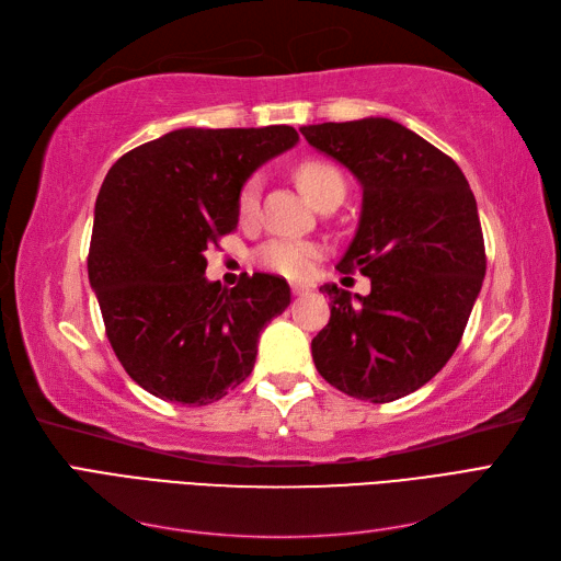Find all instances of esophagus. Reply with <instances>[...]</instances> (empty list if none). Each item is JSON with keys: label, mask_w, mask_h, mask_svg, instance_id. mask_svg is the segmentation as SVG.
Segmentation results:
<instances>
[{"label": "esophagus", "mask_w": 561, "mask_h": 561, "mask_svg": "<svg viewBox=\"0 0 561 561\" xmlns=\"http://www.w3.org/2000/svg\"><path fill=\"white\" fill-rule=\"evenodd\" d=\"M293 293L295 295H307V293H311V285H304V283H293Z\"/></svg>", "instance_id": "34e87169"}]
</instances>
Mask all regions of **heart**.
<instances>
[{
	"mask_svg": "<svg viewBox=\"0 0 561 561\" xmlns=\"http://www.w3.org/2000/svg\"><path fill=\"white\" fill-rule=\"evenodd\" d=\"M297 182L313 203H318L328 192L336 190V186H344V178L339 175L336 168L316 159L299 163ZM257 201H260V178H248L239 192V215L243 219H250L254 213H257ZM320 252L322 248L316 241L274 239L264 243L254 257H257L260 266L274 271V274H280L285 278H307L313 271Z\"/></svg>",
	"mask_w": 561,
	"mask_h": 561,
	"instance_id": "obj_1",
	"label": "heart"
}]
</instances>
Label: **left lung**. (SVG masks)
<instances>
[{
  "label": "left lung",
  "mask_w": 561,
  "mask_h": 561,
  "mask_svg": "<svg viewBox=\"0 0 561 561\" xmlns=\"http://www.w3.org/2000/svg\"><path fill=\"white\" fill-rule=\"evenodd\" d=\"M358 178V231L339 262L371 280L367 297L325 285L330 322L311 342L320 377L342 393L393 402L447 365L486 271L478 203L461 168L381 116L299 128Z\"/></svg>",
  "instance_id": "left-lung-1"
}]
</instances>
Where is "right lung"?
<instances>
[{"label":"right lung","mask_w":561,"mask_h":561,"mask_svg":"<svg viewBox=\"0 0 561 561\" xmlns=\"http://www.w3.org/2000/svg\"><path fill=\"white\" fill-rule=\"evenodd\" d=\"M293 126L180 128L130 149L100 186L89 280L128 377L168 402L225 398L254 367L260 332L290 304L280 276L208 283L206 252L239 225V192L295 147Z\"/></svg>","instance_id":"add662e5"}]
</instances>
